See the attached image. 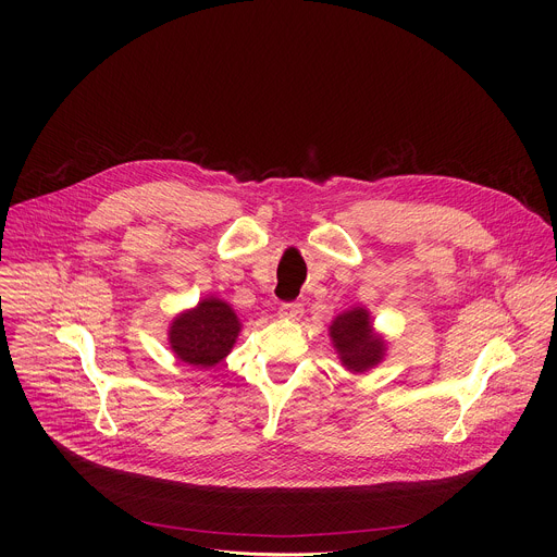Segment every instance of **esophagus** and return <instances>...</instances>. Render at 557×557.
Segmentation results:
<instances>
[{
	"instance_id": "1",
	"label": "esophagus",
	"mask_w": 557,
	"mask_h": 557,
	"mask_svg": "<svg viewBox=\"0 0 557 557\" xmlns=\"http://www.w3.org/2000/svg\"><path fill=\"white\" fill-rule=\"evenodd\" d=\"M301 304L299 301H284V304H280V310H277V314L282 317V320H290V322H295V320H299L301 317Z\"/></svg>"
}]
</instances>
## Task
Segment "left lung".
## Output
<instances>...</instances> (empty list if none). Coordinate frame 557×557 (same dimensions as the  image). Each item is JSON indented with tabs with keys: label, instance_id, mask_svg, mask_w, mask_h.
I'll use <instances>...</instances> for the list:
<instances>
[{
	"label": "left lung",
	"instance_id": "8db88e82",
	"mask_svg": "<svg viewBox=\"0 0 557 557\" xmlns=\"http://www.w3.org/2000/svg\"><path fill=\"white\" fill-rule=\"evenodd\" d=\"M331 337L348 370L363 372L383 357V342L372 335L370 317L363 308L339 314L331 326Z\"/></svg>",
	"mask_w": 557,
	"mask_h": 557
}]
</instances>
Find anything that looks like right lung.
I'll list each match as a JSON object with an SVG mask.
<instances>
[{
	"label": "right lung",
	"instance_id": "1",
	"mask_svg": "<svg viewBox=\"0 0 557 557\" xmlns=\"http://www.w3.org/2000/svg\"><path fill=\"white\" fill-rule=\"evenodd\" d=\"M240 322L222 299H202L194 310L176 317L170 329V344L176 357L194 368L220 363L235 344Z\"/></svg>",
	"mask_w": 557,
	"mask_h": 557
}]
</instances>
